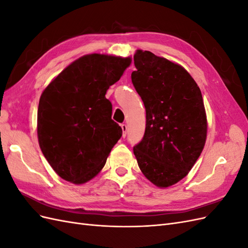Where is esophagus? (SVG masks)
<instances>
[{"instance_id":"34e87169","label":"esophagus","mask_w":248,"mask_h":248,"mask_svg":"<svg viewBox=\"0 0 248 248\" xmlns=\"http://www.w3.org/2000/svg\"><path fill=\"white\" fill-rule=\"evenodd\" d=\"M121 128L123 131V138L126 137V132H127V125L126 124H121Z\"/></svg>"}]
</instances>
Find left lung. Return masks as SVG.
Segmentation results:
<instances>
[{
	"mask_svg": "<svg viewBox=\"0 0 248 248\" xmlns=\"http://www.w3.org/2000/svg\"><path fill=\"white\" fill-rule=\"evenodd\" d=\"M132 84L146 108V130L133 148L144 176L167 188L188 175L207 139V115L198 84L187 70L148 50L133 55Z\"/></svg>",
	"mask_w": 248,
	"mask_h": 248,
	"instance_id": "obj_1",
	"label": "left lung"
}]
</instances>
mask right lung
<instances>
[{"mask_svg":"<svg viewBox=\"0 0 248 248\" xmlns=\"http://www.w3.org/2000/svg\"><path fill=\"white\" fill-rule=\"evenodd\" d=\"M130 64V57L82 56L43 90L37 112L38 142L52 170L66 181L79 185L98 175L122 137L106 94Z\"/></svg>","mask_w":248,"mask_h":248,"instance_id":"right-lung-1","label":"right lung"}]
</instances>
